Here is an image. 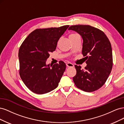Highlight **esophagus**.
Segmentation results:
<instances>
[{"label": "esophagus", "mask_w": 124, "mask_h": 124, "mask_svg": "<svg viewBox=\"0 0 124 124\" xmlns=\"http://www.w3.org/2000/svg\"><path fill=\"white\" fill-rule=\"evenodd\" d=\"M66 66L68 67H74V65L73 64V63H71V62H67Z\"/></svg>", "instance_id": "esophagus-1"}]
</instances>
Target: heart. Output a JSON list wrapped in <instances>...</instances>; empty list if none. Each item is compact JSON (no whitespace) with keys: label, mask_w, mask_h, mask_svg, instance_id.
I'll return each instance as SVG.
<instances>
[{"label":"heart","mask_w":124,"mask_h":124,"mask_svg":"<svg viewBox=\"0 0 124 124\" xmlns=\"http://www.w3.org/2000/svg\"><path fill=\"white\" fill-rule=\"evenodd\" d=\"M78 36H78V34H77V33H71L69 36V38L70 40V41H71V40H72L73 39L77 38V37H78Z\"/></svg>","instance_id":"heart-1"}]
</instances>
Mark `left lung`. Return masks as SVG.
<instances>
[{
  "label": "left lung",
  "instance_id": "left-lung-1",
  "mask_svg": "<svg viewBox=\"0 0 124 124\" xmlns=\"http://www.w3.org/2000/svg\"><path fill=\"white\" fill-rule=\"evenodd\" d=\"M83 40L82 54L86 56L87 65L84 69L75 65L77 74L73 78L77 87L86 92H92L104 84L113 66L111 44L105 33L90 25L71 26Z\"/></svg>",
  "mask_w": 124,
  "mask_h": 124
}]
</instances>
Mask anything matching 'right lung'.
I'll return each mask as SVG.
<instances>
[{
  "mask_svg": "<svg viewBox=\"0 0 124 124\" xmlns=\"http://www.w3.org/2000/svg\"><path fill=\"white\" fill-rule=\"evenodd\" d=\"M37 29L27 37L18 51L20 75L25 85L37 94H44L57 87L66 64L62 61L46 64L50 53L56 50L58 40L69 27Z\"/></svg>",
  "mask_w": 124,
  "mask_h": 124,
  "instance_id": "add662e5",
  "label": "right lung"
}]
</instances>
